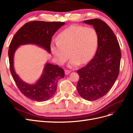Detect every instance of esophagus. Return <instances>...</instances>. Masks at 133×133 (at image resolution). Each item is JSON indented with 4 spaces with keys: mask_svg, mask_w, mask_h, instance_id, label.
<instances>
[{
    "mask_svg": "<svg viewBox=\"0 0 133 133\" xmlns=\"http://www.w3.org/2000/svg\"><path fill=\"white\" fill-rule=\"evenodd\" d=\"M71 71H69V70H65V74L66 75H68V74H69V73H71Z\"/></svg>",
    "mask_w": 133,
    "mask_h": 133,
    "instance_id": "esophagus-1",
    "label": "esophagus"
}]
</instances>
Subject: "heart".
Returning <instances> with one entry per match:
<instances>
[{"mask_svg":"<svg viewBox=\"0 0 133 133\" xmlns=\"http://www.w3.org/2000/svg\"><path fill=\"white\" fill-rule=\"evenodd\" d=\"M98 44V36L93 27L72 25L61 32L51 45V51L60 65L69 57L68 66L73 67L89 61L94 55ZM69 56H68V53Z\"/></svg>","mask_w":133,"mask_h":133,"instance_id":"obj_1","label":"heart"}]
</instances>
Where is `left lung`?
<instances>
[{"label": "left lung", "instance_id": "1", "mask_svg": "<svg viewBox=\"0 0 133 133\" xmlns=\"http://www.w3.org/2000/svg\"><path fill=\"white\" fill-rule=\"evenodd\" d=\"M83 23L93 26L98 44L94 57L77 71L80 79L76 88L83 99L94 101L105 95L114 84L119 73L121 53L115 35L106 23L99 19Z\"/></svg>", "mask_w": 133, "mask_h": 133}]
</instances>
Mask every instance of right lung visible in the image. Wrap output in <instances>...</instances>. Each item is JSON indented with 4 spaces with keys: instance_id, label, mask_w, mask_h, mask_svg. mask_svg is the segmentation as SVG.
<instances>
[{
    "instance_id": "right-lung-1",
    "label": "right lung",
    "mask_w": 133,
    "mask_h": 133,
    "mask_svg": "<svg viewBox=\"0 0 133 133\" xmlns=\"http://www.w3.org/2000/svg\"><path fill=\"white\" fill-rule=\"evenodd\" d=\"M65 24L64 22H31L21 27L11 40L8 52L11 73L20 92L32 100L42 102L51 98L57 89L58 80L64 77V71L58 65L47 62L38 80L34 84H29L21 79L15 72V53L21 45L34 44L50 54L52 38Z\"/></svg>"
}]
</instances>
